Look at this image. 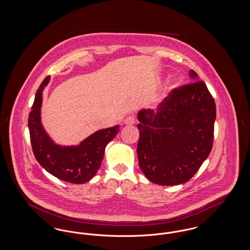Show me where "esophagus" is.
Instances as JSON below:
<instances>
[{"instance_id": "34e87169", "label": "esophagus", "mask_w": 250, "mask_h": 250, "mask_svg": "<svg viewBox=\"0 0 250 250\" xmlns=\"http://www.w3.org/2000/svg\"><path fill=\"white\" fill-rule=\"evenodd\" d=\"M124 124L126 125H132L135 124V117L134 116H127L124 120Z\"/></svg>"}]
</instances>
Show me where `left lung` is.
<instances>
[{"label": "left lung", "instance_id": "obj_1", "mask_svg": "<svg viewBox=\"0 0 250 250\" xmlns=\"http://www.w3.org/2000/svg\"><path fill=\"white\" fill-rule=\"evenodd\" d=\"M191 78L196 72L191 70ZM216 108L202 81L174 88L156 110L138 114L140 167L148 180L161 186L189 181L210 154Z\"/></svg>", "mask_w": 250, "mask_h": 250}]
</instances>
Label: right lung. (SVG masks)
Segmentation results:
<instances>
[{"mask_svg":"<svg viewBox=\"0 0 250 250\" xmlns=\"http://www.w3.org/2000/svg\"><path fill=\"white\" fill-rule=\"evenodd\" d=\"M45 78L36 91L29 114L28 126L34 155L38 163L57 178L71 184H84L96 174L101 166L107 143L119 132V125L96 131L77 146L62 147L53 143L40 121L42 92L48 85Z\"/></svg>","mask_w":250,"mask_h":250,"instance_id":"obj_1","label":"right lung"}]
</instances>
